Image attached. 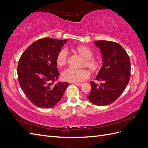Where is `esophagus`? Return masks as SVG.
Wrapping results in <instances>:
<instances>
[{"label": "esophagus", "instance_id": "esophagus-1", "mask_svg": "<svg viewBox=\"0 0 148 148\" xmlns=\"http://www.w3.org/2000/svg\"><path fill=\"white\" fill-rule=\"evenodd\" d=\"M75 84L77 85V86H82V85L83 84V83H75Z\"/></svg>", "mask_w": 148, "mask_h": 148}]
</instances>
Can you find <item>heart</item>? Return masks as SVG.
I'll return each instance as SVG.
<instances>
[{"label": "heart", "mask_w": 148, "mask_h": 148, "mask_svg": "<svg viewBox=\"0 0 148 148\" xmlns=\"http://www.w3.org/2000/svg\"><path fill=\"white\" fill-rule=\"evenodd\" d=\"M75 51L81 56L84 60L83 65L92 73L97 72L101 69V62L94 59V53L91 49L86 46H80L75 48ZM68 60V51L63 49L60 50L57 56L56 62L59 66H62L66 64ZM89 77L88 71L85 69H74L69 68L62 73V78L64 81L78 83L84 81Z\"/></svg>", "instance_id": "heart-1"}]
</instances>
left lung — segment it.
I'll use <instances>...</instances> for the list:
<instances>
[{
  "label": "left lung",
  "instance_id": "left-lung-1",
  "mask_svg": "<svg viewBox=\"0 0 148 148\" xmlns=\"http://www.w3.org/2000/svg\"><path fill=\"white\" fill-rule=\"evenodd\" d=\"M101 50L102 65L96 80L90 82L91 92L88 99L96 106L114 102L123 92L130 78L131 65L128 55L119 44L109 41H95Z\"/></svg>",
  "mask_w": 148,
  "mask_h": 148
}]
</instances>
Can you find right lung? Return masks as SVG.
<instances>
[{
    "label": "right lung",
    "mask_w": 148,
    "mask_h": 148,
    "mask_svg": "<svg viewBox=\"0 0 148 148\" xmlns=\"http://www.w3.org/2000/svg\"><path fill=\"white\" fill-rule=\"evenodd\" d=\"M66 39H40L31 44L21 55L17 68L21 88L33 104L51 108L60 101L69 86L57 82L60 73L56 58Z\"/></svg>",
    "instance_id": "obj_1"
}]
</instances>
